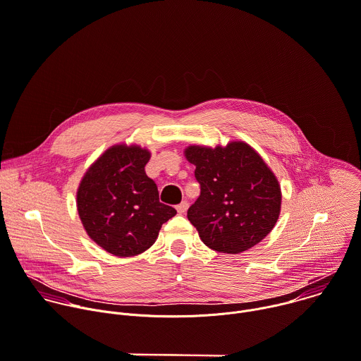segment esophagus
I'll return each mask as SVG.
<instances>
[{"label":"esophagus","instance_id":"obj_1","mask_svg":"<svg viewBox=\"0 0 361 361\" xmlns=\"http://www.w3.org/2000/svg\"><path fill=\"white\" fill-rule=\"evenodd\" d=\"M188 207H189V203H188L186 200H182V202L176 206V210H178L180 214H183V213L188 210Z\"/></svg>","mask_w":361,"mask_h":361}]
</instances>
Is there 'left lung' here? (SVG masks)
Returning a JSON list of instances; mask_svg holds the SVG:
<instances>
[{
  "mask_svg": "<svg viewBox=\"0 0 361 361\" xmlns=\"http://www.w3.org/2000/svg\"><path fill=\"white\" fill-rule=\"evenodd\" d=\"M185 155L196 166L195 178L200 185L188 219L207 247L238 254L268 235L279 216L281 188L248 144L192 145Z\"/></svg>",
  "mask_w": 361,
  "mask_h": 361,
  "instance_id": "8db88e82",
  "label": "left lung"
}]
</instances>
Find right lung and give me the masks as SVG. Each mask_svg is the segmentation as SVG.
<instances>
[{"label": "right lung", "mask_w": 361, "mask_h": 361, "mask_svg": "<svg viewBox=\"0 0 361 361\" xmlns=\"http://www.w3.org/2000/svg\"><path fill=\"white\" fill-rule=\"evenodd\" d=\"M151 154L137 145H114L86 172L78 190V212L93 241L117 257L148 250L164 223L176 214L159 202L147 176Z\"/></svg>", "instance_id": "add662e5"}]
</instances>
